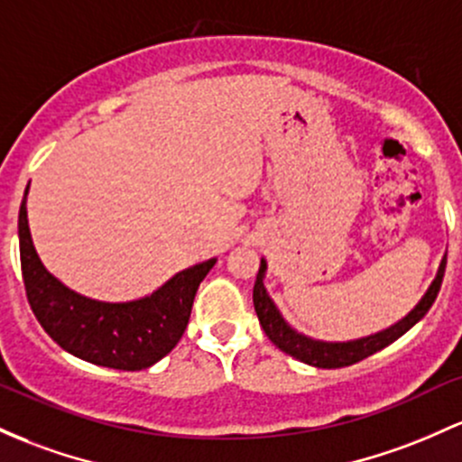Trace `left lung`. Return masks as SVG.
<instances>
[{
    "label": "left lung",
    "instance_id": "obj_1",
    "mask_svg": "<svg viewBox=\"0 0 462 462\" xmlns=\"http://www.w3.org/2000/svg\"><path fill=\"white\" fill-rule=\"evenodd\" d=\"M445 265H448V254H445L443 261H440L439 273L434 278V282L430 285L425 296L420 298V302L403 320H399L397 324L386 328V331H379L374 336L368 337H359V339H351V342H320V339H311L302 333L293 331L289 324L282 320V316L278 313L276 305L272 302V298L267 296L265 285H263V278H265V270L267 263L261 261V267H258L256 273V282H254V309L258 322H261L263 331L265 336L281 348L282 353L291 355V357L300 359V362L309 364V366L316 368H344L351 366V364L362 362L366 359L368 355L382 351L386 348L388 344H393L394 339H399L405 331L417 324L420 318L428 313V309L432 307V302L437 300L440 282H443V273H445Z\"/></svg>",
    "mask_w": 462,
    "mask_h": 462
}]
</instances>
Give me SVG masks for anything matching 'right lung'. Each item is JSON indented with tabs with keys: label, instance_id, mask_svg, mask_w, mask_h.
<instances>
[{
	"label": "right lung",
	"instance_id": "1",
	"mask_svg": "<svg viewBox=\"0 0 462 462\" xmlns=\"http://www.w3.org/2000/svg\"><path fill=\"white\" fill-rule=\"evenodd\" d=\"M19 254L25 296L45 333L76 357L118 371H142L173 351L190 320L199 282L217 263L210 258L175 273L140 300H91L60 285L39 261L30 239L25 197L19 208Z\"/></svg>",
	"mask_w": 462,
	"mask_h": 462
}]
</instances>
